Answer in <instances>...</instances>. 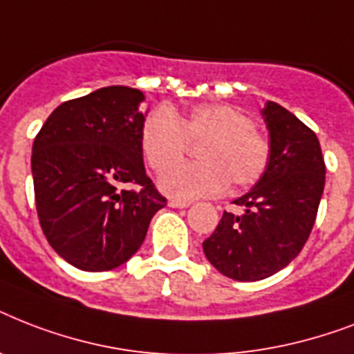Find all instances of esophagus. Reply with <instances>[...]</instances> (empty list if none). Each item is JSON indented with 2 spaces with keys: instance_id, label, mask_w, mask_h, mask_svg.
Listing matches in <instances>:
<instances>
[{
  "instance_id": "obj_1",
  "label": "esophagus",
  "mask_w": 354,
  "mask_h": 354,
  "mask_svg": "<svg viewBox=\"0 0 354 354\" xmlns=\"http://www.w3.org/2000/svg\"><path fill=\"white\" fill-rule=\"evenodd\" d=\"M169 205H171V207H189V202H185V200H176V198H172V200H169Z\"/></svg>"
}]
</instances>
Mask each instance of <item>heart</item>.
<instances>
[{"label": "heart", "instance_id": "1", "mask_svg": "<svg viewBox=\"0 0 354 354\" xmlns=\"http://www.w3.org/2000/svg\"><path fill=\"white\" fill-rule=\"evenodd\" d=\"M141 150L149 167L161 174L187 153L188 143H201L196 164L173 167L161 178V189L178 198L215 196L227 187H250L266 174L272 143L253 124L246 110L227 102H207L185 115L156 108L141 127Z\"/></svg>", "mask_w": 354, "mask_h": 354}]
</instances>
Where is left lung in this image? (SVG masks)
<instances>
[{
    "label": "left lung",
    "mask_w": 354,
    "mask_h": 354,
    "mask_svg": "<svg viewBox=\"0 0 354 354\" xmlns=\"http://www.w3.org/2000/svg\"><path fill=\"white\" fill-rule=\"evenodd\" d=\"M272 161L255 187L235 200L242 215L224 211L204 241L207 261L235 281H259L290 264L313 232L325 187V161L316 133L299 119L268 102Z\"/></svg>",
    "instance_id": "obj_1"
}]
</instances>
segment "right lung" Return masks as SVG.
<instances>
[{"mask_svg": "<svg viewBox=\"0 0 354 354\" xmlns=\"http://www.w3.org/2000/svg\"><path fill=\"white\" fill-rule=\"evenodd\" d=\"M143 99L127 86L101 88L62 102L36 133L30 167L38 221L75 268L104 272L127 263L167 205L145 172Z\"/></svg>", "mask_w": 354, "mask_h": 354, "instance_id": "obj_1", "label": "right lung"}]
</instances>
